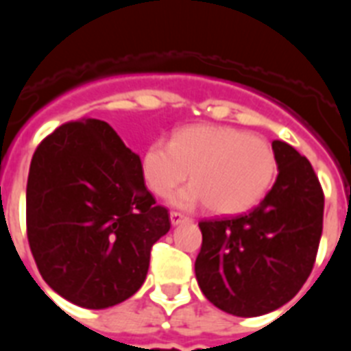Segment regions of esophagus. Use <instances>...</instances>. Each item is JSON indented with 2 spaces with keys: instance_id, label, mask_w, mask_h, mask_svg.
<instances>
[{
  "instance_id": "1",
  "label": "esophagus",
  "mask_w": 351,
  "mask_h": 351,
  "mask_svg": "<svg viewBox=\"0 0 351 351\" xmlns=\"http://www.w3.org/2000/svg\"><path fill=\"white\" fill-rule=\"evenodd\" d=\"M188 216H184V214H181V213H176V210H172V213H170V223H172L173 226H178V225H181V223H184V221H188Z\"/></svg>"
}]
</instances>
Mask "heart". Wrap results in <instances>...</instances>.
<instances>
[{
    "label": "heart",
    "mask_w": 351,
    "mask_h": 351,
    "mask_svg": "<svg viewBox=\"0 0 351 351\" xmlns=\"http://www.w3.org/2000/svg\"><path fill=\"white\" fill-rule=\"evenodd\" d=\"M142 176L158 197H167L190 173L191 184L170 198L179 209L207 204L216 214L251 209L271 188L276 154L271 144L232 126L197 125L156 141L142 154Z\"/></svg>",
    "instance_id": "1"
}]
</instances>
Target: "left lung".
Masks as SVG:
<instances>
[{
    "label": "left lung",
    "mask_w": 351,
    "mask_h": 351,
    "mask_svg": "<svg viewBox=\"0 0 351 351\" xmlns=\"http://www.w3.org/2000/svg\"><path fill=\"white\" fill-rule=\"evenodd\" d=\"M272 151L278 178L255 209L198 223V287L216 308L243 318L267 315L299 293L324 226V191L308 158L283 141Z\"/></svg>",
    "instance_id": "1"
}]
</instances>
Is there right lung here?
Listing matches in <instances>:
<instances>
[{"label":"right lung","instance_id":"right-lung-1","mask_svg":"<svg viewBox=\"0 0 351 351\" xmlns=\"http://www.w3.org/2000/svg\"><path fill=\"white\" fill-rule=\"evenodd\" d=\"M142 161L108 123L82 117L43 138L26 188L27 241L45 283L86 309L142 287L151 247L170 230Z\"/></svg>","mask_w":351,"mask_h":351}]
</instances>
